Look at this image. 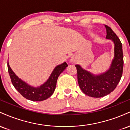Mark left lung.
Masks as SVG:
<instances>
[{
    "label": "left lung",
    "instance_id": "obj_1",
    "mask_svg": "<svg viewBox=\"0 0 130 130\" xmlns=\"http://www.w3.org/2000/svg\"><path fill=\"white\" fill-rule=\"evenodd\" d=\"M105 26L106 37L114 43V59L110 68L106 72L100 75H93L76 65L77 73V81L83 93L94 98H100L112 92L120 82L123 68V54L122 43L110 27Z\"/></svg>",
    "mask_w": 130,
    "mask_h": 130
}]
</instances>
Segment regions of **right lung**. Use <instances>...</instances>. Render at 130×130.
Masks as SVG:
<instances>
[{
    "label": "right lung",
    "instance_id": "right-lung-1",
    "mask_svg": "<svg viewBox=\"0 0 130 130\" xmlns=\"http://www.w3.org/2000/svg\"><path fill=\"white\" fill-rule=\"evenodd\" d=\"M7 65L11 83L14 88L22 96L26 99L34 101L44 100L53 95L56 89L58 77L66 68V67H68L66 62L57 66L53 70L48 80L40 87L35 88L29 86L25 82L22 81L21 79H19L11 69L8 62Z\"/></svg>",
    "mask_w": 130,
    "mask_h": 130
}]
</instances>
